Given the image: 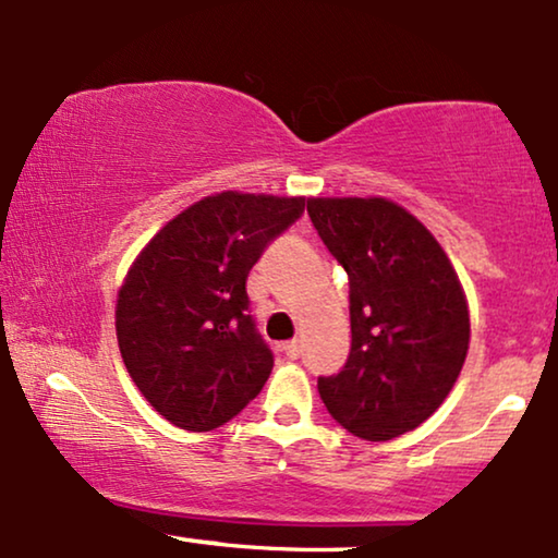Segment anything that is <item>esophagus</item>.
Returning a JSON list of instances; mask_svg holds the SVG:
<instances>
[{"label":"esophagus","mask_w":558,"mask_h":558,"mask_svg":"<svg viewBox=\"0 0 558 558\" xmlns=\"http://www.w3.org/2000/svg\"><path fill=\"white\" fill-rule=\"evenodd\" d=\"M281 351L287 353V359H300L302 345H300V341H289V343L281 345Z\"/></svg>","instance_id":"obj_1"}]
</instances>
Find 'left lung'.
I'll list each match as a JSON object with an SVG mask.
<instances>
[{"label":"left lung","mask_w":558,"mask_h":558,"mask_svg":"<svg viewBox=\"0 0 558 558\" xmlns=\"http://www.w3.org/2000/svg\"><path fill=\"white\" fill-rule=\"evenodd\" d=\"M310 220L349 274L351 353L317 376L332 421L364 440H392L428 421L459 379L469 310L436 238L389 199H310Z\"/></svg>","instance_id":"8db88e82"}]
</instances>
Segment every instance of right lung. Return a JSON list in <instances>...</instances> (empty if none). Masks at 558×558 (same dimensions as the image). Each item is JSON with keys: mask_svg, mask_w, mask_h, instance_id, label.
Listing matches in <instances>:
<instances>
[{"mask_svg": "<svg viewBox=\"0 0 558 558\" xmlns=\"http://www.w3.org/2000/svg\"><path fill=\"white\" fill-rule=\"evenodd\" d=\"M302 213V197L215 194L173 217L130 266L114 313L122 361L177 428H220L264 389L274 353L245 279Z\"/></svg>", "mask_w": 558, "mask_h": 558, "instance_id": "right-lung-1", "label": "right lung"}]
</instances>
